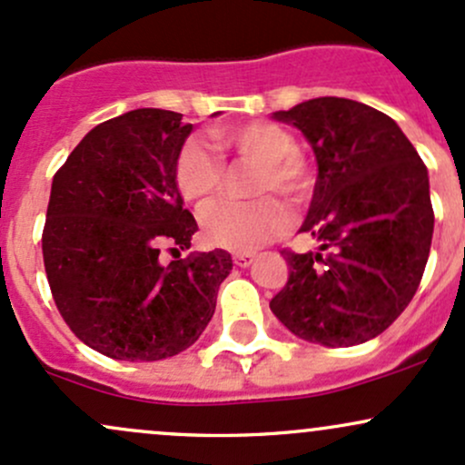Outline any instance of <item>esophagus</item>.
<instances>
[{"instance_id": "1", "label": "esophagus", "mask_w": 465, "mask_h": 465, "mask_svg": "<svg viewBox=\"0 0 465 465\" xmlns=\"http://www.w3.org/2000/svg\"><path fill=\"white\" fill-rule=\"evenodd\" d=\"M232 261H234V265H237V268H248V265H252L254 257H252V254H234Z\"/></svg>"}]
</instances>
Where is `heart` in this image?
Instances as JSON below:
<instances>
[{
	"label": "heart",
	"mask_w": 465,
	"mask_h": 465,
	"mask_svg": "<svg viewBox=\"0 0 465 465\" xmlns=\"http://www.w3.org/2000/svg\"><path fill=\"white\" fill-rule=\"evenodd\" d=\"M213 135L232 149L242 163L259 166L252 180L254 197L283 195L292 204H302L310 195V169L296 151L294 135L270 120L219 127ZM226 166L204 140L193 138L184 144L175 163V184L186 202L206 204L222 191ZM292 223L290 211L276 197L254 202H217L202 213V232L206 242L232 252H254L265 243L283 237Z\"/></svg>",
	"instance_id": "1"
}]
</instances>
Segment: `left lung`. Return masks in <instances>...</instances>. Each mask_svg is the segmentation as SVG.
Listing matches in <instances>:
<instances>
[{
	"mask_svg": "<svg viewBox=\"0 0 465 465\" xmlns=\"http://www.w3.org/2000/svg\"><path fill=\"white\" fill-rule=\"evenodd\" d=\"M272 118L314 149L318 177L301 232L318 250H283L290 279L270 310L307 342L371 341L420 288L435 226L429 171L398 123L364 103L312 98Z\"/></svg>",
	"mask_w": 465,
	"mask_h": 465,
	"instance_id": "1",
	"label": "left lung"
}]
</instances>
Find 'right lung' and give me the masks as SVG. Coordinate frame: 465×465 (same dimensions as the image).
Returning a JSON list of instances; mask_svg holds the SVG:
<instances>
[{
	"instance_id": "add662e5",
	"label": "right lung",
	"mask_w": 465,
	"mask_h": 465,
	"mask_svg": "<svg viewBox=\"0 0 465 465\" xmlns=\"http://www.w3.org/2000/svg\"><path fill=\"white\" fill-rule=\"evenodd\" d=\"M191 132L177 112L134 109L96 124L52 180L41 239L52 296L78 341L107 358L189 349L232 270L226 250L163 263V250L180 254L197 231L175 184Z\"/></svg>"
}]
</instances>
